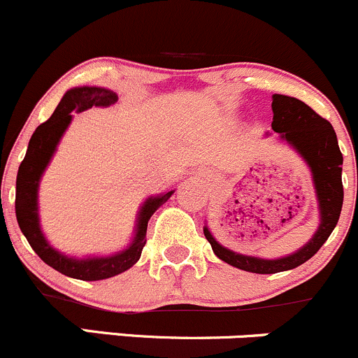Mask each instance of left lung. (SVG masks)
Wrapping results in <instances>:
<instances>
[{
  "instance_id": "8db88e82",
  "label": "left lung",
  "mask_w": 358,
  "mask_h": 358,
  "mask_svg": "<svg viewBox=\"0 0 358 358\" xmlns=\"http://www.w3.org/2000/svg\"><path fill=\"white\" fill-rule=\"evenodd\" d=\"M272 112H274L272 117L274 132H278L279 138L288 143L291 148L296 150V153L310 167L317 201H319L320 224L307 245L288 257L274 260L241 255L233 250H227L226 246L215 241L208 227H203L205 238L208 239L213 253L220 260L255 274H275V272L289 271L312 259L336 227L343 206V182H341L343 155L338 146L333 125L303 101L285 94L272 96Z\"/></svg>"
}]
</instances>
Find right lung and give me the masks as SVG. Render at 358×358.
I'll list each match as a JSON object with an SVG mask.
<instances>
[{
  "mask_svg": "<svg viewBox=\"0 0 358 358\" xmlns=\"http://www.w3.org/2000/svg\"><path fill=\"white\" fill-rule=\"evenodd\" d=\"M117 99L119 96L105 87L83 86L69 90L55 108L53 115L34 131L31 141H29L25 158L18 167L17 191H15V213H17L18 227L44 264L69 278L80 279V281L108 279L131 268L139 260L143 246L146 245V229H148L150 217L174 194V191H169L160 196L148 198L143 203L141 210L138 212L134 239L127 248L115 255L76 259V257L64 255L46 241L41 226H39L38 213V189L43 172L46 171L65 129L72 122L73 112H84L91 106H110Z\"/></svg>",
  "mask_w": 358,
  "mask_h": 358,
  "instance_id": "add662e5",
  "label": "right lung"
}]
</instances>
